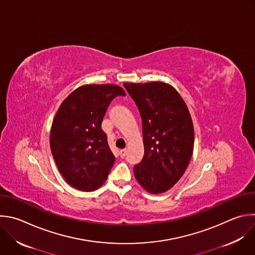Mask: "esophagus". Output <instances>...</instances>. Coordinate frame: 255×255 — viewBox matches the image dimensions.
Here are the masks:
<instances>
[{
	"instance_id": "esophagus-1",
	"label": "esophagus",
	"mask_w": 255,
	"mask_h": 255,
	"mask_svg": "<svg viewBox=\"0 0 255 255\" xmlns=\"http://www.w3.org/2000/svg\"><path fill=\"white\" fill-rule=\"evenodd\" d=\"M119 154H120V156H121L122 158H124V157L126 156V154H127V149H121V150L119 151Z\"/></svg>"
}]
</instances>
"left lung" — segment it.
<instances>
[{
	"mask_svg": "<svg viewBox=\"0 0 255 255\" xmlns=\"http://www.w3.org/2000/svg\"><path fill=\"white\" fill-rule=\"evenodd\" d=\"M142 119L144 156L135 178L148 192L170 189L184 174L193 152L194 130L188 108L170 85L125 83Z\"/></svg>",
	"mask_w": 255,
	"mask_h": 255,
	"instance_id": "1",
	"label": "left lung"
}]
</instances>
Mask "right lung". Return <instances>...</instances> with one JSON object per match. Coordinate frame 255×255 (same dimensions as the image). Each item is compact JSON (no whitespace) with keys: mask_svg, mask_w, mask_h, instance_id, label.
Here are the masks:
<instances>
[{"mask_svg":"<svg viewBox=\"0 0 255 255\" xmlns=\"http://www.w3.org/2000/svg\"><path fill=\"white\" fill-rule=\"evenodd\" d=\"M125 95L117 85H85L61 104L50 146L60 173L74 188L94 191L107 179L115 156L101 125L112 100Z\"/></svg>","mask_w":255,"mask_h":255,"instance_id":"1","label":"right lung"}]
</instances>
